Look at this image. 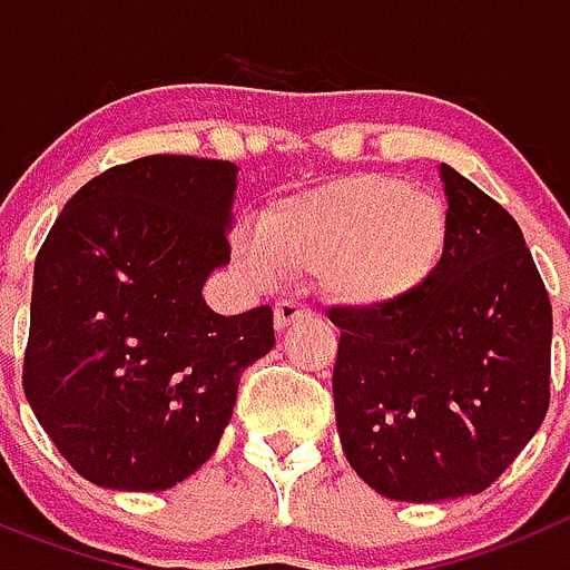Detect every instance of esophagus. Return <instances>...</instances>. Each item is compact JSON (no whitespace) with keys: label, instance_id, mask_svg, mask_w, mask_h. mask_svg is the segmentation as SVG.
<instances>
[{"label":"esophagus","instance_id":"34e87169","mask_svg":"<svg viewBox=\"0 0 570 570\" xmlns=\"http://www.w3.org/2000/svg\"><path fill=\"white\" fill-rule=\"evenodd\" d=\"M306 315H309V309L304 304H298V301H278L275 304V330H286L292 321L306 318Z\"/></svg>","mask_w":570,"mask_h":570}]
</instances>
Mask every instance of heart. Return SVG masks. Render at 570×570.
Masks as SVG:
<instances>
[{"label": "heart", "instance_id": "b5f03b06", "mask_svg": "<svg viewBox=\"0 0 570 570\" xmlns=\"http://www.w3.org/2000/svg\"><path fill=\"white\" fill-rule=\"evenodd\" d=\"M448 244V209L399 177H341L278 200L257 226L235 232L237 266L269 286L284 272H315L333 304L379 313L422 289Z\"/></svg>", "mask_w": 570, "mask_h": 570}]
</instances>
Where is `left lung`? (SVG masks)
I'll list each match as a JSON object with an SVG mask.
<instances>
[{
	"label": "left lung",
	"mask_w": 570,
	"mask_h": 570,
	"mask_svg": "<svg viewBox=\"0 0 570 570\" xmlns=\"http://www.w3.org/2000/svg\"><path fill=\"white\" fill-rule=\"evenodd\" d=\"M448 244L422 289L341 330L335 424L381 497L444 502L491 488L551 399V301L522 229L442 163Z\"/></svg>",
	"instance_id": "left-lung-1"
}]
</instances>
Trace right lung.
Listing matches in <instances>:
<instances>
[{"label": "right lung", "mask_w": 570, "mask_h": 570, "mask_svg": "<svg viewBox=\"0 0 570 570\" xmlns=\"http://www.w3.org/2000/svg\"><path fill=\"white\" fill-rule=\"evenodd\" d=\"M237 166L186 155L88 180L33 264L22 387L79 476L166 491L217 450L240 373L275 346L269 306L203 301L229 264Z\"/></svg>", "instance_id": "obj_1"}]
</instances>
